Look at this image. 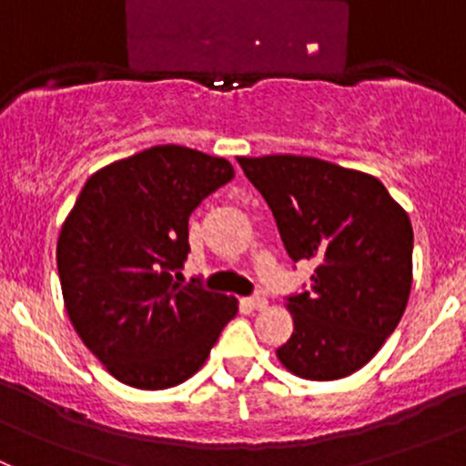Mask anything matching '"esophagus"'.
I'll return each mask as SVG.
<instances>
[{
	"instance_id": "34e87169",
	"label": "esophagus",
	"mask_w": 466,
	"mask_h": 466,
	"mask_svg": "<svg viewBox=\"0 0 466 466\" xmlns=\"http://www.w3.org/2000/svg\"><path fill=\"white\" fill-rule=\"evenodd\" d=\"M246 302H248V307L255 309V311H261V309L268 307V299L263 298V295H252V298H248Z\"/></svg>"
}]
</instances>
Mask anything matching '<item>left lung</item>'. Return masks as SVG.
I'll return each instance as SVG.
<instances>
[{"label": "left lung", "mask_w": 466, "mask_h": 466, "mask_svg": "<svg viewBox=\"0 0 466 466\" xmlns=\"http://www.w3.org/2000/svg\"><path fill=\"white\" fill-rule=\"evenodd\" d=\"M286 252L316 263L311 290L286 302L293 333L277 350L290 374L336 380L374 359L406 311L412 225L370 173L307 155L238 157Z\"/></svg>", "instance_id": "1"}]
</instances>
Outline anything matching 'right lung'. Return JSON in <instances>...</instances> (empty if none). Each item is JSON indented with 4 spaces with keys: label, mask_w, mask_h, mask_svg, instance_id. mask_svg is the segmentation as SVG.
Returning <instances> with one entry per match:
<instances>
[{
    "label": "right lung",
    "mask_w": 466,
    "mask_h": 466,
    "mask_svg": "<svg viewBox=\"0 0 466 466\" xmlns=\"http://www.w3.org/2000/svg\"><path fill=\"white\" fill-rule=\"evenodd\" d=\"M234 177L225 157L164 144L89 176L58 234L65 311L121 383L167 390L205 365L238 299L180 284L189 216Z\"/></svg>",
    "instance_id": "right-lung-1"
}]
</instances>
